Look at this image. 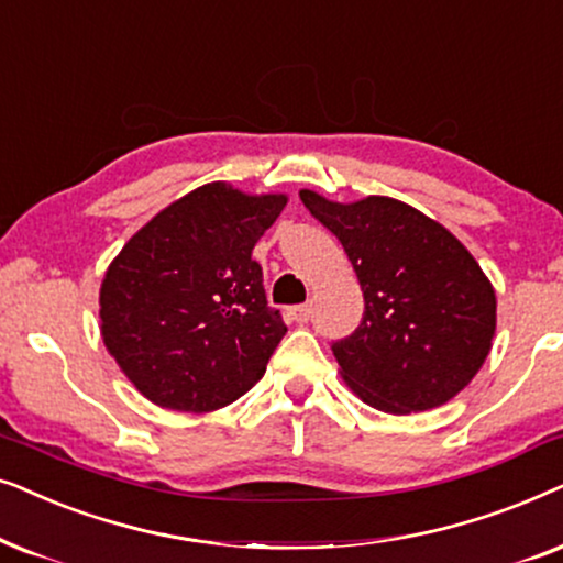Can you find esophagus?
I'll list each match as a JSON object with an SVG mask.
<instances>
[{
    "label": "esophagus",
    "mask_w": 563,
    "mask_h": 563,
    "mask_svg": "<svg viewBox=\"0 0 563 563\" xmlns=\"http://www.w3.org/2000/svg\"><path fill=\"white\" fill-rule=\"evenodd\" d=\"M290 313H294V321H298V324H306V321H309V317H311V306L309 303L294 306Z\"/></svg>",
    "instance_id": "34e87169"
}]
</instances>
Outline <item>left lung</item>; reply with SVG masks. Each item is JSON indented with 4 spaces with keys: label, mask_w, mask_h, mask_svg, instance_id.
Wrapping results in <instances>:
<instances>
[{
    "label": "left lung",
    "mask_w": 563,
    "mask_h": 563,
    "mask_svg": "<svg viewBox=\"0 0 563 563\" xmlns=\"http://www.w3.org/2000/svg\"><path fill=\"white\" fill-rule=\"evenodd\" d=\"M298 195L340 239L363 288V321L332 344L344 384L388 415L451 401L484 365L497 329V296L474 254L443 223L386 195L355 203Z\"/></svg>",
    "instance_id": "8db88e82"
}]
</instances>
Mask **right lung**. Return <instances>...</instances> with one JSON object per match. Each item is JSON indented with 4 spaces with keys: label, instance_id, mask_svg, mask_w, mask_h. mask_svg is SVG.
Wrapping results in <instances>:
<instances>
[{
    "label": "right lung",
    "instance_id": "obj_1",
    "mask_svg": "<svg viewBox=\"0 0 563 563\" xmlns=\"http://www.w3.org/2000/svg\"><path fill=\"white\" fill-rule=\"evenodd\" d=\"M288 195L208 183L141 227L100 286V332L125 378L172 411H216L265 376L288 332L254 244Z\"/></svg>",
    "mask_w": 563,
    "mask_h": 563
}]
</instances>
